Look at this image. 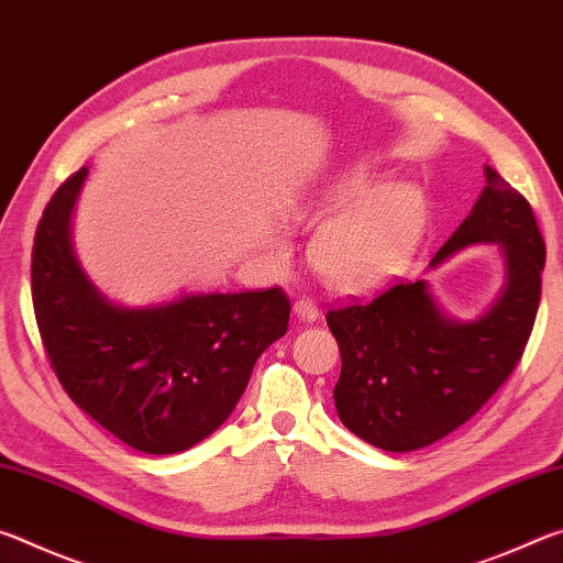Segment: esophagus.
<instances>
[{
  "instance_id": "1",
  "label": "esophagus",
  "mask_w": 563,
  "mask_h": 563,
  "mask_svg": "<svg viewBox=\"0 0 563 563\" xmlns=\"http://www.w3.org/2000/svg\"><path fill=\"white\" fill-rule=\"evenodd\" d=\"M292 310H295V316H298V320H302V322H312L320 318V308L312 298H300L298 302H295Z\"/></svg>"
}]
</instances>
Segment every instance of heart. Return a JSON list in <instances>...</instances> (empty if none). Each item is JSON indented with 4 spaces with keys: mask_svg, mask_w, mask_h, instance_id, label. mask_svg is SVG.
<instances>
[{
    "mask_svg": "<svg viewBox=\"0 0 563 563\" xmlns=\"http://www.w3.org/2000/svg\"><path fill=\"white\" fill-rule=\"evenodd\" d=\"M332 216L312 243V263L332 288L365 292L412 258L427 225L424 196L415 186H385L367 170H350L310 206Z\"/></svg>",
    "mask_w": 563,
    "mask_h": 563,
    "instance_id": "1",
    "label": "heart"
}]
</instances>
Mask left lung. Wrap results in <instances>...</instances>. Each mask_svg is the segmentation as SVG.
Wrapping results in <instances>:
<instances>
[{
	"label": "left lung",
	"mask_w": 563,
	"mask_h": 563,
	"mask_svg": "<svg viewBox=\"0 0 563 563\" xmlns=\"http://www.w3.org/2000/svg\"><path fill=\"white\" fill-rule=\"evenodd\" d=\"M497 243L507 288L474 322L442 316L424 280L393 283L373 300L328 310L342 369L335 407L352 434L385 452L442 440L489 402L519 365L537 320L547 245L527 198L487 166V188L432 265Z\"/></svg>",
	"instance_id": "8db88e82"
}]
</instances>
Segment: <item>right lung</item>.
<instances>
[{"mask_svg": "<svg viewBox=\"0 0 563 563\" xmlns=\"http://www.w3.org/2000/svg\"><path fill=\"white\" fill-rule=\"evenodd\" d=\"M87 168L54 190L32 247V302L54 375L93 422L146 454L206 440L241 399L255 360L288 332L280 288L184 295L119 308L81 273L69 218Z\"/></svg>", "mask_w": 563, "mask_h": 563, "instance_id": "obj_1", "label": "right lung"}]
</instances>
